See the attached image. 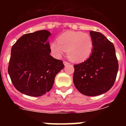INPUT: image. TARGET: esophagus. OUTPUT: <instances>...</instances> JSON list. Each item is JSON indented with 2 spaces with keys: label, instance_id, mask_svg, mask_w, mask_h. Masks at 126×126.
Instances as JSON below:
<instances>
[{
  "label": "esophagus",
  "instance_id": "34e87169",
  "mask_svg": "<svg viewBox=\"0 0 126 126\" xmlns=\"http://www.w3.org/2000/svg\"><path fill=\"white\" fill-rule=\"evenodd\" d=\"M63 64H64V65H69L70 63H69V62H66V61H64Z\"/></svg>",
  "mask_w": 126,
  "mask_h": 126
}]
</instances>
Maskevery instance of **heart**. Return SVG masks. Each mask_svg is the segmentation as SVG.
I'll use <instances>...</instances> for the list:
<instances>
[{
    "label": "heart",
    "instance_id": "heart-1",
    "mask_svg": "<svg viewBox=\"0 0 126 126\" xmlns=\"http://www.w3.org/2000/svg\"><path fill=\"white\" fill-rule=\"evenodd\" d=\"M93 49L92 36L82 32L68 31L61 34L57 42L50 43V50L55 57H62L65 50L69 59L74 62H81L88 59Z\"/></svg>",
    "mask_w": 126,
    "mask_h": 126
}]
</instances>
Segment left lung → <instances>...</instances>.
I'll return each instance as SVG.
<instances>
[{"mask_svg":"<svg viewBox=\"0 0 126 126\" xmlns=\"http://www.w3.org/2000/svg\"><path fill=\"white\" fill-rule=\"evenodd\" d=\"M90 33L93 52L86 61L74 65L73 83L80 93L92 96L106 93L112 87L119 64L113 43L101 33Z\"/></svg>","mask_w":126,"mask_h":126,"instance_id":"left-lung-1","label":"left lung"}]
</instances>
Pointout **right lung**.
<instances>
[{
  "mask_svg": "<svg viewBox=\"0 0 126 126\" xmlns=\"http://www.w3.org/2000/svg\"><path fill=\"white\" fill-rule=\"evenodd\" d=\"M51 33L40 30L23 35L11 48L8 73L16 90L28 96H40L52 89L63 62L50 55Z\"/></svg>",
  "mask_w": 126,
  "mask_h": 126,
  "instance_id": "1",
  "label": "right lung"
}]
</instances>
